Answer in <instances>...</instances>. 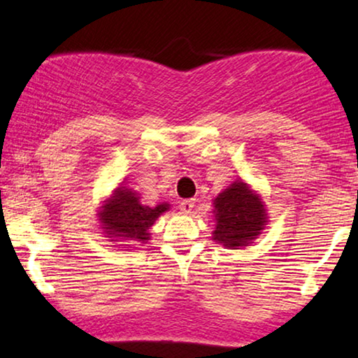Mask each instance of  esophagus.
Returning a JSON list of instances; mask_svg holds the SVG:
<instances>
[{"instance_id":"1","label":"esophagus","mask_w":358,"mask_h":358,"mask_svg":"<svg viewBox=\"0 0 358 358\" xmlns=\"http://www.w3.org/2000/svg\"><path fill=\"white\" fill-rule=\"evenodd\" d=\"M194 201L193 198H189V200H183L182 203H180V210H182L183 213H192L193 208H194Z\"/></svg>"}]
</instances>
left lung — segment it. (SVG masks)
I'll use <instances>...</instances> for the list:
<instances>
[{"label":"left lung","instance_id":"1","mask_svg":"<svg viewBox=\"0 0 358 358\" xmlns=\"http://www.w3.org/2000/svg\"><path fill=\"white\" fill-rule=\"evenodd\" d=\"M213 206L216 221L213 239L229 250L248 246L252 239L259 236L268 223L259 193L241 180L221 192L213 201Z\"/></svg>","mask_w":358,"mask_h":358}]
</instances>
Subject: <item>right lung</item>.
Masks as SVG:
<instances>
[{
	"label": "right lung",
	"mask_w": 358,
	"mask_h": 358,
	"mask_svg": "<svg viewBox=\"0 0 358 358\" xmlns=\"http://www.w3.org/2000/svg\"><path fill=\"white\" fill-rule=\"evenodd\" d=\"M169 210V203H162L153 208L142 205L137 192H134L132 188L119 187L114 189L110 198L103 201L99 211V221L110 241L145 244L150 239L148 229L162 213ZM119 246H132V244H119Z\"/></svg>",
	"instance_id": "1"
}]
</instances>
